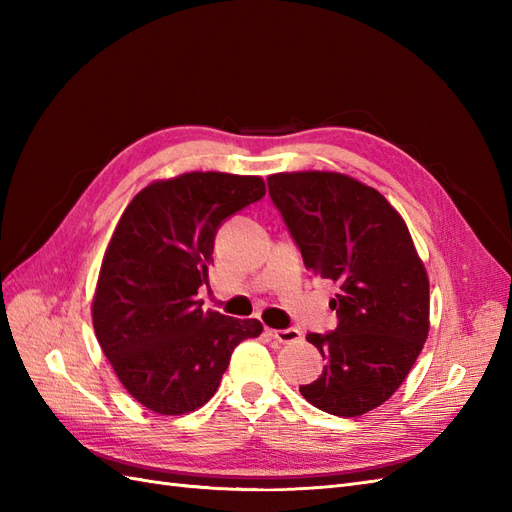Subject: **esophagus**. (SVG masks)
<instances>
[{
	"instance_id": "1",
	"label": "esophagus",
	"mask_w": 512,
	"mask_h": 512,
	"mask_svg": "<svg viewBox=\"0 0 512 512\" xmlns=\"http://www.w3.org/2000/svg\"><path fill=\"white\" fill-rule=\"evenodd\" d=\"M269 335L280 344H294L301 339V331L299 329H269Z\"/></svg>"
}]
</instances>
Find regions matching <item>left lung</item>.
I'll list each match as a JSON object with an SVG mask.
<instances>
[{
	"label": "left lung",
	"instance_id": "1",
	"mask_svg": "<svg viewBox=\"0 0 512 512\" xmlns=\"http://www.w3.org/2000/svg\"><path fill=\"white\" fill-rule=\"evenodd\" d=\"M305 267L339 286L337 329L309 333L327 361L301 395L335 416L382 406L429 333V277L410 230L378 190L342 173L303 170L267 179Z\"/></svg>",
	"mask_w": 512,
	"mask_h": 512
}]
</instances>
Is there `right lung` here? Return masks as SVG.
Masks as SVG:
<instances>
[{
	"instance_id": "right-lung-1",
	"label": "right lung",
	"mask_w": 512,
	"mask_h": 512,
	"mask_svg": "<svg viewBox=\"0 0 512 512\" xmlns=\"http://www.w3.org/2000/svg\"><path fill=\"white\" fill-rule=\"evenodd\" d=\"M252 175L185 173L153 181L123 211L91 303L94 331L126 391L158 414H188L215 395L256 318L205 312L215 232L265 196Z\"/></svg>"
}]
</instances>
